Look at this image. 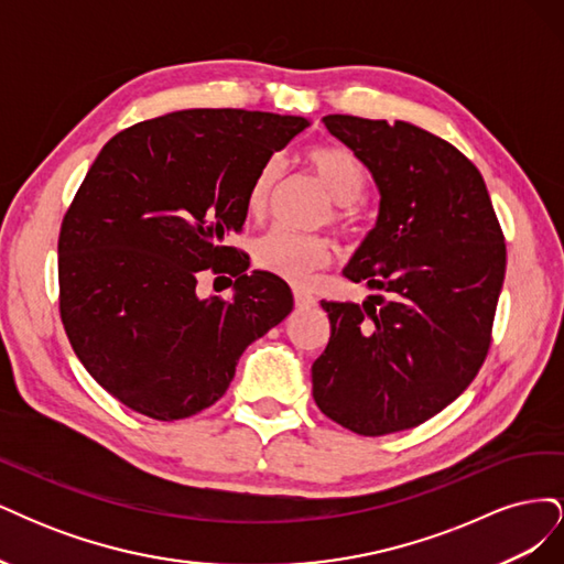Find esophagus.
Segmentation results:
<instances>
[{"instance_id": "esophagus-1", "label": "esophagus", "mask_w": 564, "mask_h": 564, "mask_svg": "<svg viewBox=\"0 0 564 564\" xmlns=\"http://www.w3.org/2000/svg\"><path fill=\"white\" fill-rule=\"evenodd\" d=\"M294 303H296V308L305 311V308H313V305H315L317 301H315L313 294L303 292V289H294Z\"/></svg>"}]
</instances>
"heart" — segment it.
<instances>
[{"label": "heart", "instance_id": "obj_1", "mask_svg": "<svg viewBox=\"0 0 564 564\" xmlns=\"http://www.w3.org/2000/svg\"><path fill=\"white\" fill-rule=\"evenodd\" d=\"M305 162L313 169V174L319 178L327 195L340 204V220L350 228L355 224V214L348 209V204L357 202L365 191V169L350 150L338 145H315L305 155ZM278 181V164L268 162L256 174L249 195H247V212L249 216L259 218L268 207V197L272 185ZM334 259V247L329 240L319 235H303L289 228H272L261 235L253 245V263L261 270L289 280L294 284H305L313 272L327 268Z\"/></svg>", "mask_w": 564, "mask_h": 564}]
</instances>
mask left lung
Instances as JSON below:
<instances>
[{"label":"left lung","mask_w":564,"mask_h":564,"mask_svg":"<svg viewBox=\"0 0 564 564\" xmlns=\"http://www.w3.org/2000/svg\"><path fill=\"white\" fill-rule=\"evenodd\" d=\"M379 191L377 224L344 268L388 294L327 303L332 336L313 362V398L357 435L414 429L480 371L506 275V245L482 174L409 122L327 115Z\"/></svg>","instance_id":"obj_1"}]
</instances>
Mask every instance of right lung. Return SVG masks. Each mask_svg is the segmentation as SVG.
I'll list each match as a JSON object with an SVG mask.
<instances>
[{"mask_svg":"<svg viewBox=\"0 0 564 564\" xmlns=\"http://www.w3.org/2000/svg\"><path fill=\"white\" fill-rule=\"evenodd\" d=\"M305 127L296 115L193 108L98 152L61 226V317L84 369L133 412L176 421L212 406L245 348L292 313L289 284L247 272L224 240L245 226L261 166ZM207 267L238 278L230 302L196 294Z\"/></svg>","mask_w":564,"mask_h":564,"instance_id":"right-lung-1","label":"right lung"}]
</instances>
